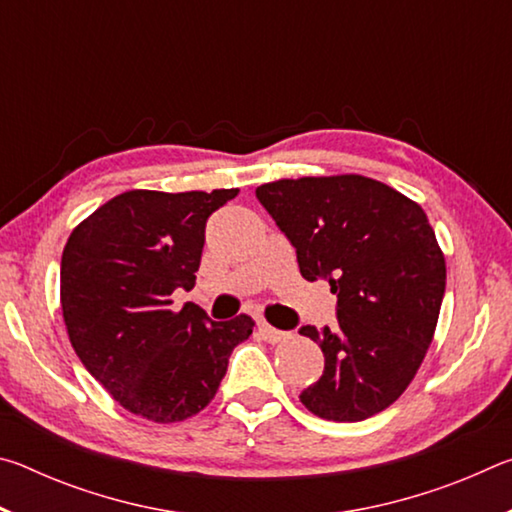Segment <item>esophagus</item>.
<instances>
[{
    "label": "esophagus",
    "instance_id": "obj_1",
    "mask_svg": "<svg viewBox=\"0 0 512 512\" xmlns=\"http://www.w3.org/2000/svg\"><path fill=\"white\" fill-rule=\"evenodd\" d=\"M257 329H259V336H262L266 343H280L284 339H289L287 332H280V329H275V327H271L268 323H259Z\"/></svg>",
    "mask_w": 512,
    "mask_h": 512
}]
</instances>
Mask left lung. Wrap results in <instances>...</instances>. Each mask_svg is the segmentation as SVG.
Masks as SVG:
<instances>
[{
    "label": "left lung",
    "instance_id": "left-lung-1",
    "mask_svg": "<svg viewBox=\"0 0 512 512\" xmlns=\"http://www.w3.org/2000/svg\"><path fill=\"white\" fill-rule=\"evenodd\" d=\"M257 198L296 248L300 275L339 298V327L300 329L325 354L300 402L334 422L388 409L422 366L443 305L445 255L427 214L359 173L282 178Z\"/></svg>",
    "mask_w": 512,
    "mask_h": 512
}]
</instances>
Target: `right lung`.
Returning <instances> with one entry per match:
<instances>
[{"label":"right lung","instance_id":"add662e5","mask_svg":"<svg viewBox=\"0 0 512 512\" xmlns=\"http://www.w3.org/2000/svg\"><path fill=\"white\" fill-rule=\"evenodd\" d=\"M239 189L167 194L131 189L83 219L60 262V307L69 343L90 375L144 420L169 424L214 400L248 316L216 323L201 307L173 311L192 289L205 221Z\"/></svg>","mask_w":512,"mask_h":512}]
</instances>
